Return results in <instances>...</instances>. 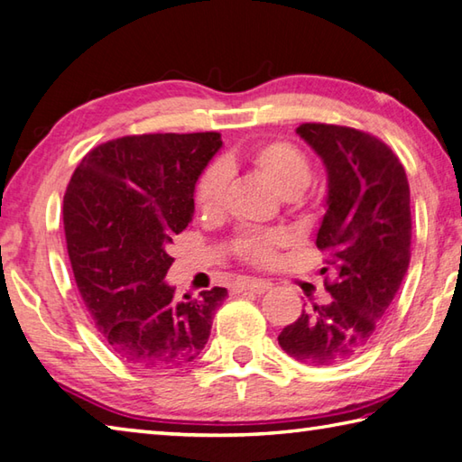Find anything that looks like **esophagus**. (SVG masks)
Instances as JSON below:
<instances>
[{
    "instance_id": "esophagus-1",
    "label": "esophagus",
    "mask_w": 462,
    "mask_h": 462,
    "mask_svg": "<svg viewBox=\"0 0 462 462\" xmlns=\"http://www.w3.org/2000/svg\"><path fill=\"white\" fill-rule=\"evenodd\" d=\"M270 288H273V282H268V280H242V282L234 286V291H236V292L264 294V292L270 291Z\"/></svg>"
}]
</instances>
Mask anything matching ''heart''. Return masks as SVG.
<instances>
[{"instance_id":"1","label":"heart","mask_w":462,"mask_h":462,"mask_svg":"<svg viewBox=\"0 0 462 462\" xmlns=\"http://www.w3.org/2000/svg\"><path fill=\"white\" fill-rule=\"evenodd\" d=\"M246 164L256 174L273 186L280 198L292 200L300 196L310 184L312 168L309 158L288 142H266L246 153ZM234 168V160H226L222 168H208L196 186V206L206 216L220 212L226 192V171ZM284 244V234L280 232H256L246 230L238 234L236 252L254 264H270L276 250Z\"/></svg>"}]
</instances>
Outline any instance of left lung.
Segmentation results:
<instances>
[{"label":"left lung","instance_id":"8db88e82","mask_svg":"<svg viewBox=\"0 0 462 462\" xmlns=\"http://www.w3.org/2000/svg\"><path fill=\"white\" fill-rule=\"evenodd\" d=\"M296 134L327 168L316 246L337 278L327 284L330 302L302 310L278 342L298 363L330 366L374 338L399 292L411 260V189L401 160L374 135L330 124H302Z\"/></svg>","mask_w":462,"mask_h":462}]
</instances>
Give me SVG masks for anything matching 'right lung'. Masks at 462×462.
<instances>
[{"label":"right lung","instance_id":"obj_1","mask_svg":"<svg viewBox=\"0 0 462 462\" xmlns=\"http://www.w3.org/2000/svg\"><path fill=\"white\" fill-rule=\"evenodd\" d=\"M222 148L218 132L124 135L88 152L63 196L78 291L99 337L124 363L176 368L210 337L228 291L176 296L164 282L171 238L194 216V189Z\"/></svg>","mask_w":462,"mask_h":462}]
</instances>
